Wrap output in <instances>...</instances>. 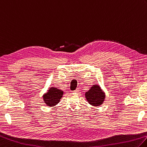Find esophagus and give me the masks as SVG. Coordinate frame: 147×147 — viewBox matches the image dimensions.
I'll use <instances>...</instances> for the list:
<instances>
[{
	"instance_id": "obj_1",
	"label": "esophagus",
	"mask_w": 147,
	"mask_h": 147,
	"mask_svg": "<svg viewBox=\"0 0 147 147\" xmlns=\"http://www.w3.org/2000/svg\"><path fill=\"white\" fill-rule=\"evenodd\" d=\"M73 92H79V89H76V90H73Z\"/></svg>"
}]
</instances>
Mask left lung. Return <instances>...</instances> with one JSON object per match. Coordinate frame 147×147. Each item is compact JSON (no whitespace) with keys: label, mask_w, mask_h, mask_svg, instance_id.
<instances>
[{"label":"left lung","mask_w":147,"mask_h":147,"mask_svg":"<svg viewBox=\"0 0 147 147\" xmlns=\"http://www.w3.org/2000/svg\"><path fill=\"white\" fill-rule=\"evenodd\" d=\"M85 97L90 105L97 107L103 103L105 96L99 85H94L85 93Z\"/></svg>","instance_id":"1"}]
</instances>
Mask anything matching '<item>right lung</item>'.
Instances as JSON below:
<instances>
[{"label":"right lung","instance_id":"right-lung-1","mask_svg":"<svg viewBox=\"0 0 147 147\" xmlns=\"http://www.w3.org/2000/svg\"><path fill=\"white\" fill-rule=\"evenodd\" d=\"M63 91L55 87H51L48 92L43 96L44 100L46 105L53 107L59 103L60 100L63 96Z\"/></svg>","mask_w":147,"mask_h":147}]
</instances>
